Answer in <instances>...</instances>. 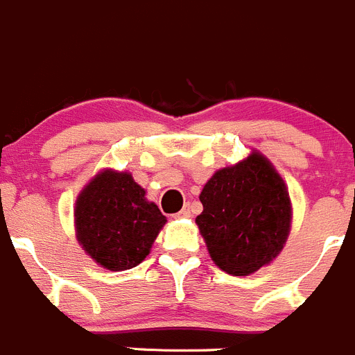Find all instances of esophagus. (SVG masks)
Masks as SVG:
<instances>
[{"label": "esophagus", "instance_id": "34e87169", "mask_svg": "<svg viewBox=\"0 0 355 355\" xmlns=\"http://www.w3.org/2000/svg\"><path fill=\"white\" fill-rule=\"evenodd\" d=\"M191 216V211L190 207H183L178 214H174V218H190Z\"/></svg>", "mask_w": 355, "mask_h": 355}]
</instances>
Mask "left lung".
I'll return each mask as SVG.
<instances>
[{"label": "left lung", "mask_w": 355, "mask_h": 355, "mask_svg": "<svg viewBox=\"0 0 355 355\" xmlns=\"http://www.w3.org/2000/svg\"><path fill=\"white\" fill-rule=\"evenodd\" d=\"M195 218L211 260L232 276H248L282 253L292 227V200L284 178L257 149L218 168L199 195Z\"/></svg>", "instance_id": "left-lung-1"}]
</instances>
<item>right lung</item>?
Masks as SVG:
<instances>
[{
	"instance_id": "add662e5",
	"label": "right lung",
	"mask_w": 355,
	"mask_h": 355,
	"mask_svg": "<svg viewBox=\"0 0 355 355\" xmlns=\"http://www.w3.org/2000/svg\"><path fill=\"white\" fill-rule=\"evenodd\" d=\"M167 218L126 171L102 168L77 195L76 237L107 271H126L151 252Z\"/></svg>"
}]
</instances>
